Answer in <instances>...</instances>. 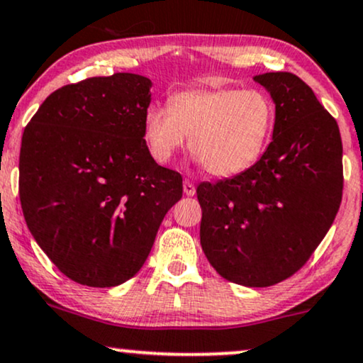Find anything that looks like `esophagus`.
Listing matches in <instances>:
<instances>
[{"mask_svg": "<svg viewBox=\"0 0 363 363\" xmlns=\"http://www.w3.org/2000/svg\"><path fill=\"white\" fill-rule=\"evenodd\" d=\"M183 191H185V195L194 196L195 191H196L195 190V185L190 180H185V182H183Z\"/></svg>", "mask_w": 363, "mask_h": 363, "instance_id": "obj_1", "label": "esophagus"}]
</instances>
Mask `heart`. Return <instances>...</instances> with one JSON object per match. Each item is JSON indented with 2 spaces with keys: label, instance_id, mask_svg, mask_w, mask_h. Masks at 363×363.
Returning a JSON list of instances; mask_svg holds the SVG:
<instances>
[{
  "label": "heart",
  "instance_id": "obj_1",
  "mask_svg": "<svg viewBox=\"0 0 363 363\" xmlns=\"http://www.w3.org/2000/svg\"><path fill=\"white\" fill-rule=\"evenodd\" d=\"M274 102L259 89H185L169 96L168 107L145 113L147 151L169 163L186 145L213 177H234L252 167L274 128Z\"/></svg>",
  "mask_w": 363,
  "mask_h": 363
}]
</instances>
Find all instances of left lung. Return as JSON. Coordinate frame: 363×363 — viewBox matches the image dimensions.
I'll list each match as a JSON object with an SVG mask.
<instances>
[{
    "label": "left lung",
    "instance_id": "1",
    "mask_svg": "<svg viewBox=\"0 0 363 363\" xmlns=\"http://www.w3.org/2000/svg\"><path fill=\"white\" fill-rule=\"evenodd\" d=\"M276 107L272 141L245 172L196 186L200 244L223 279L266 288L288 279L323 240L343 190L342 138L315 92L289 72L254 77Z\"/></svg>",
    "mask_w": 363,
    "mask_h": 363
}]
</instances>
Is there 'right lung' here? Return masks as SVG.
<instances>
[{
  "label": "right lung",
  "mask_w": 363,
  "mask_h": 363,
  "mask_svg": "<svg viewBox=\"0 0 363 363\" xmlns=\"http://www.w3.org/2000/svg\"><path fill=\"white\" fill-rule=\"evenodd\" d=\"M151 80L114 74L52 92L21 138L20 202L37 244L69 279L113 288L145 264L182 199V174L145 141Z\"/></svg>",
  "instance_id": "obj_1"
}]
</instances>
